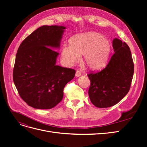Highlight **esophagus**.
<instances>
[{
    "mask_svg": "<svg viewBox=\"0 0 147 147\" xmlns=\"http://www.w3.org/2000/svg\"><path fill=\"white\" fill-rule=\"evenodd\" d=\"M81 75H82V73H81L80 71L78 70H76V73H75V76H76L77 77H78L80 76H81Z\"/></svg>",
    "mask_w": 147,
    "mask_h": 147,
    "instance_id": "1",
    "label": "esophagus"
}]
</instances>
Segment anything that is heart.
<instances>
[{
  "mask_svg": "<svg viewBox=\"0 0 147 147\" xmlns=\"http://www.w3.org/2000/svg\"><path fill=\"white\" fill-rule=\"evenodd\" d=\"M111 51L109 40L97 32H88L75 35L70 39V45H64L61 56L67 64L77 63L83 55V63L88 69L97 70L107 63Z\"/></svg>",
  "mask_w": 147,
  "mask_h": 147,
  "instance_id": "1",
  "label": "heart"
}]
</instances>
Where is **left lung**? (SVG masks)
Returning a JSON list of instances; mask_svg holds the SVG:
<instances>
[{"label": "left lung", "instance_id": "1", "mask_svg": "<svg viewBox=\"0 0 147 147\" xmlns=\"http://www.w3.org/2000/svg\"><path fill=\"white\" fill-rule=\"evenodd\" d=\"M114 53L105 67L88 74L91 84L88 90L92 104L99 108L117 104L130 90L134 70L131 52L125 42L113 40Z\"/></svg>", "mask_w": 147, "mask_h": 147}]
</instances>
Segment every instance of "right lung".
I'll return each instance as SVG.
<instances>
[{"label":"right lung","instance_id":"obj_1","mask_svg":"<svg viewBox=\"0 0 147 147\" xmlns=\"http://www.w3.org/2000/svg\"><path fill=\"white\" fill-rule=\"evenodd\" d=\"M65 27L43 26L22 42L17 51L13 82L20 97L37 109H50L63 99L65 84L75 70L56 65Z\"/></svg>","mask_w":147,"mask_h":147}]
</instances>
